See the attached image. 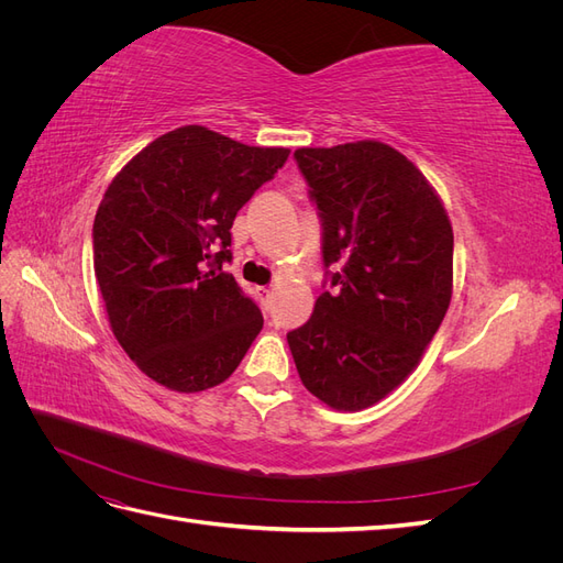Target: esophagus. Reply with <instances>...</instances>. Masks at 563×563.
I'll return each instance as SVG.
<instances>
[{
	"instance_id": "esophagus-1",
	"label": "esophagus",
	"mask_w": 563,
	"mask_h": 563,
	"mask_svg": "<svg viewBox=\"0 0 563 563\" xmlns=\"http://www.w3.org/2000/svg\"><path fill=\"white\" fill-rule=\"evenodd\" d=\"M255 298L261 300V305H263L265 310H269V305H272V291H269L267 286H258V288H255Z\"/></svg>"
}]
</instances>
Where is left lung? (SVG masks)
<instances>
[{"instance_id":"1","label":"left lung","mask_w":563,"mask_h":563,"mask_svg":"<svg viewBox=\"0 0 563 563\" xmlns=\"http://www.w3.org/2000/svg\"><path fill=\"white\" fill-rule=\"evenodd\" d=\"M331 291L286 333L302 385L362 411L404 383L451 302L453 230L432 185L378 141L294 152Z\"/></svg>"}]
</instances>
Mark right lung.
<instances>
[{"instance_id": "right-lung-1", "label": "right lung", "mask_w": 563, "mask_h": 563, "mask_svg": "<svg viewBox=\"0 0 563 563\" xmlns=\"http://www.w3.org/2000/svg\"><path fill=\"white\" fill-rule=\"evenodd\" d=\"M207 126H180L114 176L93 220V269L114 338L176 391L220 385L263 329L223 269L234 216L288 159Z\"/></svg>"}]
</instances>
